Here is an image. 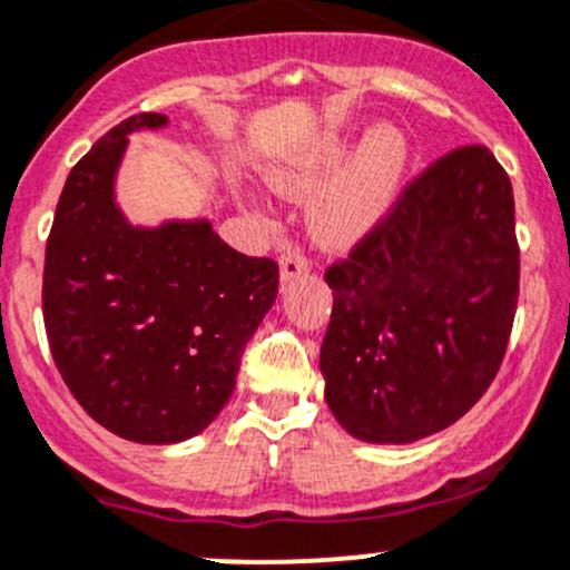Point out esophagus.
I'll return each instance as SVG.
<instances>
[{"mask_svg":"<svg viewBox=\"0 0 570 570\" xmlns=\"http://www.w3.org/2000/svg\"><path fill=\"white\" fill-rule=\"evenodd\" d=\"M311 269V262L305 259L301 250H286L284 256H281V281H292L297 278V275L308 273Z\"/></svg>","mask_w":570,"mask_h":570,"instance_id":"obj_1","label":"esophagus"}]
</instances>
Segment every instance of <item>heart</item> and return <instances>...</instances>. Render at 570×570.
<instances>
[{"mask_svg":"<svg viewBox=\"0 0 570 570\" xmlns=\"http://www.w3.org/2000/svg\"><path fill=\"white\" fill-rule=\"evenodd\" d=\"M346 153L350 141L344 136L325 134L303 153L269 166L267 177L284 196L305 199L325 183ZM406 158L410 149L399 130L382 128L368 136L350 166L322 190L311 207V229L316 239L331 248H350L368 235L393 205Z\"/></svg>","mask_w":570,"mask_h":570,"instance_id":"b5f03b06","label":"heart"}]
</instances>
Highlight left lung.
<instances>
[{
	"mask_svg": "<svg viewBox=\"0 0 570 570\" xmlns=\"http://www.w3.org/2000/svg\"><path fill=\"white\" fill-rule=\"evenodd\" d=\"M325 401L365 442L423 440L478 404L519 301L513 188L481 144L417 175L346 259L327 267Z\"/></svg>",
	"mask_w": 570,
	"mask_h": 570,
	"instance_id": "1",
	"label": "left lung"
}]
</instances>
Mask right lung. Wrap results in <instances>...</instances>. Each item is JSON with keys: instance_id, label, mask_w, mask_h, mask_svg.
Returning <instances> with one entry per match:
<instances>
[{"instance_id": "1", "label": "right lung", "mask_w": 570, "mask_h": 570, "mask_svg": "<svg viewBox=\"0 0 570 570\" xmlns=\"http://www.w3.org/2000/svg\"><path fill=\"white\" fill-rule=\"evenodd\" d=\"M136 114L70 169L46 243L43 322L53 363L92 421L171 445L205 431L235 391L239 357L278 295V265L229 248L209 220L130 226L114 205Z\"/></svg>"}]
</instances>
